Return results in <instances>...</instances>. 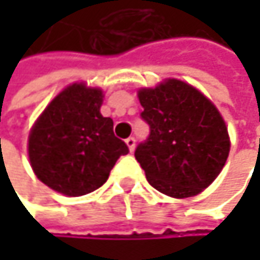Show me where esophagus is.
Here are the masks:
<instances>
[{
    "label": "esophagus",
    "instance_id": "obj_1",
    "mask_svg": "<svg viewBox=\"0 0 260 260\" xmlns=\"http://www.w3.org/2000/svg\"><path fill=\"white\" fill-rule=\"evenodd\" d=\"M125 143H126V146L129 147L131 152H132V150L135 149V138H134V137H129V138H126V140H125Z\"/></svg>",
    "mask_w": 260,
    "mask_h": 260
}]
</instances>
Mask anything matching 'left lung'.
Returning <instances> with one entry per match:
<instances>
[{
  "label": "left lung",
  "mask_w": 260,
  "mask_h": 260,
  "mask_svg": "<svg viewBox=\"0 0 260 260\" xmlns=\"http://www.w3.org/2000/svg\"><path fill=\"white\" fill-rule=\"evenodd\" d=\"M138 99L150 134L137 146L135 159L149 183L170 197L197 196L215 181L229 156V134L220 111L179 79L141 88Z\"/></svg>",
  "instance_id": "left-lung-1"
}]
</instances>
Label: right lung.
Instances as JSON below:
<instances>
[{
	"mask_svg": "<svg viewBox=\"0 0 260 260\" xmlns=\"http://www.w3.org/2000/svg\"><path fill=\"white\" fill-rule=\"evenodd\" d=\"M102 90L72 84L57 94L34 123L28 156L36 176L69 197L102 186L116 161L129 152L101 114Z\"/></svg>",
	"mask_w": 260,
	"mask_h": 260,
	"instance_id": "add662e5",
	"label": "right lung"
}]
</instances>
